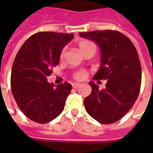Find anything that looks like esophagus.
Returning a JSON list of instances; mask_svg holds the SVG:
<instances>
[{"instance_id":"1","label":"esophagus","mask_w":153,"mask_h":153,"mask_svg":"<svg viewBox=\"0 0 153 153\" xmlns=\"http://www.w3.org/2000/svg\"><path fill=\"white\" fill-rule=\"evenodd\" d=\"M81 85H82L81 83H77V82H76V83H72V88H79Z\"/></svg>"}]
</instances>
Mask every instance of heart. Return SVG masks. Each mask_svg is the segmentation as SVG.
I'll return each mask as SVG.
<instances>
[{
  "mask_svg": "<svg viewBox=\"0 0 153 153\" xmlns=\"http://www.w3.org/2000/svg\"><path fill=\"white\" fill-rule=\"evenodd\" d=\"M77 48L79 51L83 54L84 53H86L87 51H90L95 49V47L94 43L92 42L91 41L89 40H86V39H82L80 40L79 42H77ZM65 55V49L63 48L59 53V59H62L63 57ZM88 76V73L86 71H83V70H80V71H75L73 74H72V77H73L75 80H77V81H82V80H84Z\"/></svg>",
  "mask_w": 153,
  "mask_h": 153,
  "instance_id": "1",
  "label": "heart"
}]
</instances>
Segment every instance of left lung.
<instances>
[{"mask_svg":"<svg viewBox=\"0 0 153 153\" xmlns=\"http://www.w3.org/2000/svg\"><path fill=\"white\" fill-rule=\"evenodd\" d=\"M82 37L95 42L101 52V65L94 80H106L105 89L89 82L90 95L85 98L87 112L103 124L121 119L132 108L141 84V66L132 42L117 30L79 33Z\"/></svg>","mask_w":153,"mask_h":153,"instance_id":"obj_1","label":"left lung"}]
</instances>
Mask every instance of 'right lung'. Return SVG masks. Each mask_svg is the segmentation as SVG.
<instances>
[{
  "mask_svg": "<svg viewBox=\"0 0 153 153\" xmlns=\"http://www.w3.org/2000/svg\"><path fill=\"white\" fill-rule=\"evenodd\" d=\"M73 37V34L36 33L18 52L12 68L11 89L17 105L30 120L47 123L63 111L71 85L65 82L54 88L47 77L58 65L63 48Z\"/></svg>",
  "mask_w": 153,
  "mask_h": 153,
  "instance_id": "1",
  "label": "right lung"
}]
</instances>
